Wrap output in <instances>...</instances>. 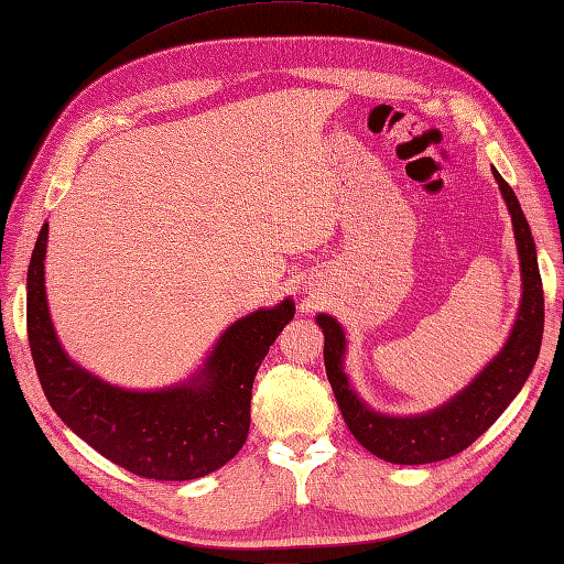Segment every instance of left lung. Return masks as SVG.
<instances>
[{
	"label": "left lung",
	"mask_w": 564,
	"mask_h": 564,
	"mask_svg": "<svg viewBox=\"0 0 564 564\" xmlns=\"http://www.w3.org/2000/svg\"><path fill=\"white\" fill-rule=\"evenodd\" d=\"M492 175L512 214L517 250L521 259V305L505 348L482 368V372L464 391L440 409L421 415H384L368 409L350 387L344 372L346 334L329 314H317L324 332V365L334 389L344 421L365 449L391 464L415 466L449 459L470 447L527 382L535 360H539L543 338V283L535 259L531 228L523 216L512 187L492 167Z\"/></svg>",
	"instance_id": "obj_1"
}]
</instances>
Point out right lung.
Here are the masks:
<instances>
[{"instance_id": "1", "label": "right lung", "mask_w": 564, "mask_h": 564, "mask_svg": "<svg viewBox=\"0 0 564 564\" xmlns=\"http://www.w3.org/2000/svg\"><path fill=\"white\" fill-rule=\"evenodd\" d=\"M47 223L29 264V344L45 397L64 423L98 454L129 474L194 480L228 464L250 432L252 384L261 360L295 303L257 310L228 326L204 368L185 384L129 391L78 368L62 350L45 297Z\"/></svg>"}]
</instances>
